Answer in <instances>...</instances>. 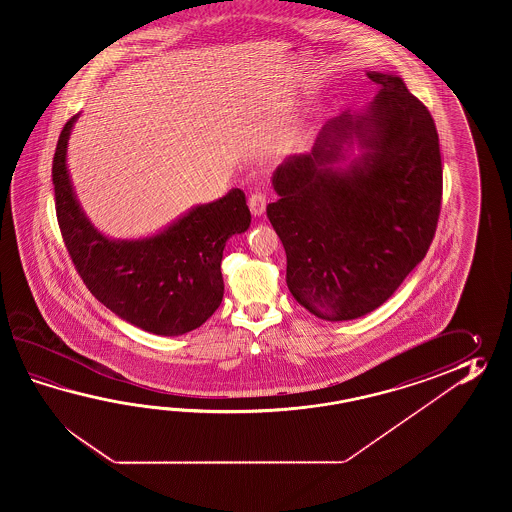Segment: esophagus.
<instances>
[{
    "mask_svg": "<svg viewBox=\"0 0 512 512\" xmlns=\"http://www.w3.org/2000/svg\"><path fill=\"white\" fill-rule=\"evenodd\" d=\"M265 207H267V196L265 194H261V192L251 194V197H249V208H251L254 216H261L265 212Z\"/></svg>",
    "mask_w": 512,
    "mask_h": 512,
    "instance_id": "esophagus-1",
    "label": "esophagus"
}]
</instances>
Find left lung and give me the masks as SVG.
Returning a JSON list of instances; mask_svg holds the SVG:
<instances>
[{
    "mask_svg": "<svg viewBox=\"0 0 512 512\" xmlns=\"http://www.w3.org/2000/svg\"><path fill=\"white\" fill-rule=\"evenodd\" d=\"M379 95L291 155L272 177L280 199L267 218L287 254V287L309 313L368 315L392 296L434 240L443 196L439 135L425 104L395 75L371 71ZM355 134L365 148L348 171L332 168Z\"/></svg>",
    "mask_w": 512,
    "mask_h": 512,
    "instance_id": "left-lung-1",
    "label": "left lung"
}]
</instances>
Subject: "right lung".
I'll return each mask as SVG.
<instances>
[{"label": "right lung", "mask_w": 512, "mask_h": 512, "mask_svg": "<svg viewBox=\"0 0 512 512\" xmlns=\"http://www.w3.org/2000/svg\"><path fill=\"white\" fill-rule=\"evenodd\" d=\"M77 117L58 137L53 185L60 232L80 278L100 304L144 331L175 337L203 326L223 300L225 243L251 225L245 194L234 188L153 238L108 240L78 207L67 174V139Z\"/></svg>", "instance_id": "right-lung-1"}]
</instances>
